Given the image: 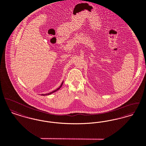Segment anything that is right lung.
I'll return each mask as SVG.
<instances>
[{
  "mask_svg": "<svg viewBox=\"0 0 146 146\" xmlns=\"http://www.w3.org/2000/svg\"><path fill=\"white\" fill-rule=\"evenodd\" d=\"M63 84V81H62V84L60 86V87H59V88H58L56 90H54L53 91H52V92H50V93H46V94H42V96H47V95H49V94H51L52 93H54V92H56V91H57L58 90H59L60 88H61V87L62 86V85Z\"/></svg>",
  "mask_w": 146,
  "mask_h": 146,
  "instance_id": "obj_1",
  "label": "right lung"
}]
</instances>
